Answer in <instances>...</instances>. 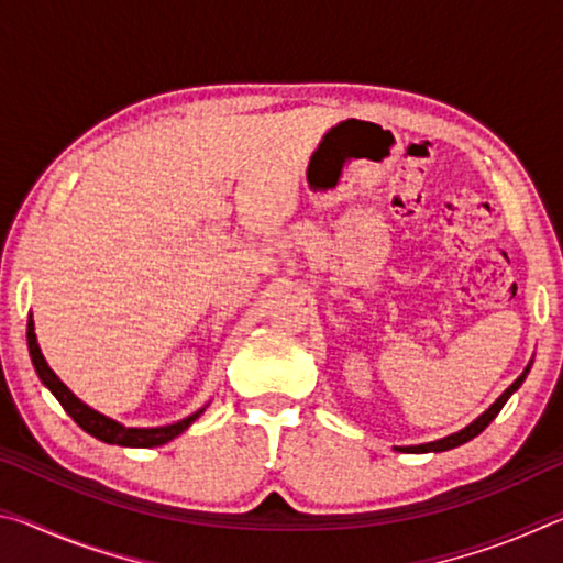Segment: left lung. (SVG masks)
<instances>
[{"mask_svg": "<svg viewBox=\"0 0 563 563\" xmlns=\"http://www.w3.org/2000/svg\"><path fill=\"white\" fill-rule=\"evenodd\" d=\"M527 373H529V367L523 369V373H521L517 379H514V383H511L507 389H504V395L487 409V412H484L479 419H474V422H472L470 427H464L462 432L450 434V437H444V440H437V442H427V444H417V446H402V450H399V452H419V454H422V452H444V450H452V446H460V444H464V442L474 440V437L487 430L492 419L501 412L504 402H507V399L511 397L514 389H519V385L523 383V377H527Z\"/></svg>", "mask_w": 563, "mask_h": 563, "instance_id": "obj_1", "label": "left lung"}]
</instances>
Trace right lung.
Wrapping results in <instances>:
<instances>
[{"label": "right lung", "mask_w": 563, "mask_h": 563, "mask_svg": "<svg viewBox=\"0 0 563 563\" xmlns=\"http://www.w3.org/2000/svg\"><path fill=\"white\" fill-rule=\"evenodd\" d=\"M26 345H30V355H32L36 375H40L42 383L52 389V395L59 399V405L66 409V415H69L84 432H89L91 437H97V440L107 442V444H121V446H158V444H166L184 430H188V424L196 422V419L203 415V409H198L196 415L180 419V422H176V424L156 427V430H133V427H121L119 422H113V419L93 412L91 407L84 405L79 397H74L71 389L66 387L62 379L52 373V367L46 365L40 345H36L34 322L32 320L26 322Z\"/></svg>", "instance_id": "add662e5"}]
</instances>
